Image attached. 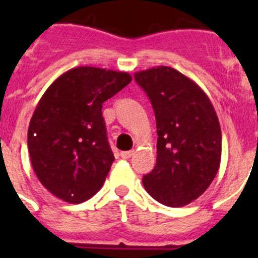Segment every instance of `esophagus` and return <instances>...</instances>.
<instances>
[{
  "instance_id": "34e87169",
  "label": "esophagus",
  "mask_w": 258,
  "mask_h": 258,
  "mask_svg": "<svg viewBox=\"0 0 258 258\" xmlns=\"http://www.w3.org/2000/svg\"><path fill=\"white\" fill-rule=\"evenodd\" d=\"M133 155H134V151H122L121 154H120V156H121L122 159H131Z\"/></svg>"
}]
</instances>
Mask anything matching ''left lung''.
<instances>
[{"instance_id": "1", "label": "left lung", "mask_w": 258, "mask_h": 258, "mask_svg": "<svg viewBox=\"0 0 258 258\" xmlns=\"http://www.w3.org/2000/svg\"><path fill=\"white\" fill-rule=\"evenodd\" d=\"M156 118L157 156L143 177L146 191L168 207L198 199L221 163V126L208 95L174 68L159 66L134 74Z\"/></svg>"}]
</instances>
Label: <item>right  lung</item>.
Returning <instances> with one entry per match:
<instances>
[{
	"label": "right lung",
	"instance_id": "1",
	"mask_svg": "<svg viewBox=\"0 0 258 258\" xmlns=\"http://www.w3.org/2000/svg\"><path fill=\"white\" fill-rule=\"evenodd\" d=\"M132 81L98 67L67 71L41 97L28 127V151L38 181L52 195L80 204L101 190L115 156L102 104Z\"/></svg>",
	"mask_w": 258,
	"mask_h": 258
}]
</instances>
